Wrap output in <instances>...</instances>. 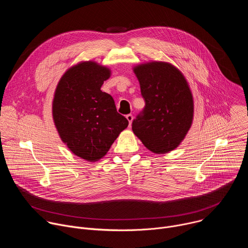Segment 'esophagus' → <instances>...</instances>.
I'll return each mask as SVG.
<instances>
[{
	"mask_svg": "<svg viewBox=\"0 0 248 248\" xmlns=\"http://www.w3.org/2000/svg\"><path fill=\"white\" fill-rule=\"evenodd\" d=\"M125 118H126V120L128 121V123H129V125H131V123H132V120H133V117H132V115H131V114H129V115H126V116H125Z\"/></svg>",
	"mask_w": 248,
	"mask_h": 248,
	"instance_id": "34e87169",
	"label": "esophagus"
}]
</instances>
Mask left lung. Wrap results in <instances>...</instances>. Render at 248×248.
I'll return each mask as SVG.
<instances>
[{
    "label": "left lung",
    "instance_id": "left-lung-1",
    "mask_svg": "<svg viewBox=\"0 0 248 248\" xmlns=\"http://www.w3.org/2000/svg\"><path fill=\"white\" fill-rule=\"evenodd\" d=\"M145 107L132 122L133 133L153 153L178 147L193 120V97L180 70L165 62L133 67Z\"/></svg>",
    "mask_w": 248,
    "mask_h": 248
}]
</instances>
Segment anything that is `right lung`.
Instances as JSON below:
<instances>
[{
  "label": "right lung",
  "instance_id": "right-lung-1",
  "mask_svg": "<svg viewBox=\"0 0 248 248\" xmlns=\"http://www.w3.org/2000/svg\"><path fill=\"white\" fill-rule=\"evenodd\" d=\"M111 70L95 62L68 68L53 100V119L62 142L75 155L95 162L103 158L127 127L113 97L101 90Z\"/></svg>",
  "mask_w": 248,
  "mask_h": 248
}]
</instances>
